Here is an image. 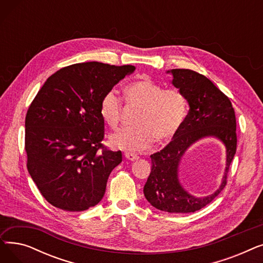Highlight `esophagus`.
Masks as SVG:
<instances>
[{
    "label": "esophagus",
    "mask_w": 263,
    "mask_h": 263,
    "mask_svg": "<svg viewBox=\"0 0 263 263\" xmlns=\"http://www.w3.org/2000/svg\"><path fill=\"white\" fill-rule=\"evenodd\" d=\"M124 157H126V159L130 160V161H134V160H137L139 159V156L135 155V154H132V153H124Z\"/></svg>",
    "instance_id": "34e87169"
}]
</instances>
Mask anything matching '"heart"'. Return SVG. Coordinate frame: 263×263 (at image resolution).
Masks as SVG:
<instances>
[{"label": "heart", "mask_w": 263, "mask_h": 263, "mask_svg": "<svg viewBox=\"0 0 263 263\" xmlns=\"http://www.w3.org/2000/svg\"><path fill=\"white\" fill-rule=\"evenodd\" d=\"M126 104L137 109L133 123L110 136L113 147L128 151H143L153 145L171 141L180 131L187 116V99L179 89H165L150 79H142L123 89ZM99 113L106 126L117 130L122 116V102L108 91L101 98Z\"/></svg>", "instance_id": "b5f03b06"}]
</instances>
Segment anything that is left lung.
Listing matches in <instances>:
<instances>
[{"mask_svg": "<svg viewBox=\"0 0 263 263\" xmlns=\"http://www.w3.org/2000/svg\"><path fill=\"white\" fill-rule=\"evenodd\" d=\"M175 87L190 104L182 128L162 150L151 155V172L144 186L146 199L155 208L170 213H190L210 203L227 183L229 166L237 151V121L228 97L204 76L190 69H173ZM204 136H216L227 146L228 167L221 187L210 197L196 199L177 180V165L186 149Z\"/></svg>", "mask_w": 263, "mask_h": 263, "instance_id": "left-lung-1", "label": "left lung"}]
</instances>
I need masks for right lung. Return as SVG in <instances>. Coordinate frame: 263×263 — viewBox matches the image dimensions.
Here are the masks:
<instances>
[{
  "mask_svg": "<svg viewBox=\"0 0 263 263\" xmlns=\"http://www.w3.org/2000/svg\"><path fill=\"white\" fill-rule=\"evenodd\" d=\"M134 70L131 65L74 64L52 74L37 92L25 117L27 170L52 205L80 212L104 196L108 176L122 157L102 144L99 105Z\"/></svg>",
  "mask_w": 263,
  "mask_h": 263,
  "instance_id": "obj_1",
  "label": "right lung"
}]
</instances>
